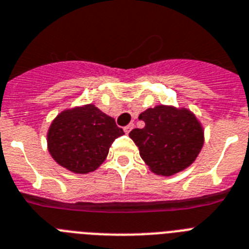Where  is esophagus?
I'll list each match as a JSON object with an SVG mask.
<instances>
[{"mask_svg":"<svg viewBox=\"0 0 249 249\" xmlns=\"http://www.w3.org/2000/svg\"><path fill=\"white\" fill-rule=\"evenodd\" d=\"M133 128H134V124H129V125H126V126H125L124 131L126 133V134H129V133H130V130Z\"/></svg>","mask_w":249,"mask_h":249,"instance_id":"34e87169","label":"esophagus"}]
</instances>
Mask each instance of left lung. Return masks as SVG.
<instances>
[{
  "label": "left lung",
  "instance_id": "left-lung-1",
  "mask_svg": "<svg viewBox=\"0 0 249 249\" xmlns=\"http://www.w3.org/2000/svg\"><path fill=\"white\" fill-rule=\"evenodd\" d=\"M139 120L145 125L129 137L152 172L170 177L195 162L204 145V129L189 108L157 105L142 112Z\"/></svg>",
  "mask_w": 249,
  "mask_h": 249
}]
</instances>
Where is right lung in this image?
<instances>
[{
	"label": "right lung",
	"mask_w": 249,
	"mask_h": 249,
	"mask_svg": "<svg viewBox=\"0 0 249 249\" xmlns=\"http://www.w3.org/2000/svg\"><path fill=\"white\" fill-rule=\"evenodd\" d=\"M124 134L114 118L92 104L66 108L48 129L50 156L59 166L78 175L97 170L112 142Z\"/></svg>",
	"instance_id": "right-lung-1"
}]
</instances>
